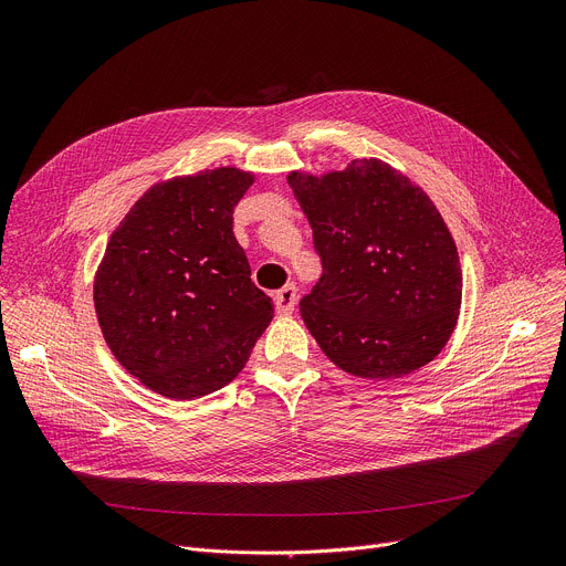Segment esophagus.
Instances as JSON below:
<instances>
[{
	"label": "esophagus",
	"mask_w": 566,
	"mask_h": 566,
	"mask_svg": "<svg viewBox=\"0 0 566 566\" xmlns=\"http://www.w3.org/2000/svg\"><path fill=\"white\" fill-rule=\"evenodd\" d=\"M295 301H298V293H295L293 284H286L275 293V307L277 314H291L295 310Z\"/></svg>",
	"instance_id": "obj_1"
}]
</instances>
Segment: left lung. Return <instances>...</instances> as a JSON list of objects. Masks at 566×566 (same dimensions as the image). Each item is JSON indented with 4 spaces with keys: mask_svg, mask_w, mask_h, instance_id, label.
Segmentation results:
<instances>
[{
    "mask_svg": "<svg viewBox=\"0 0 566 566\" xmlns=\"http://www.w3.org/2000/svg\"><path fill=\"white\" fill-rule=\"evenodd\" d=\"M321 256L301 316L321 350L360 378H399L431 363L454 333L461 263L422 188L388 163L291 171Z\"/></svg>",
    "mask_w": 566,
    "mask_h": 566,
    "instance_id": "1",
    "label": "left lung"
}]
</instances>
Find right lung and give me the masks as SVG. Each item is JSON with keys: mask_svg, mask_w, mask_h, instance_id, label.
<instances>
[{"mask_svg": "<svg viewBox=\"0 0 566 566\" xmlns=\"http://www.w3.org/2000/svg\"><path fill=\"white\" fill-rule=\"evenodd\" d=\"M252 184L235 167L171 178L109 238L94 284L101 331L118 365L163 397L224 388L273 318L233 235V208Z\"/></svg>", "mask_w": 566, "mask_h": 566, "instance_id": "right-lung-1", "label": "right lung"}]
</instances>
